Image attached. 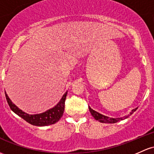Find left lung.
<instances>
[{
    "mask_svg": "<svg viewBox=\"0 0 154 154\" xmlns=\"http://www.w3.org/2000/svg\"><path fill=\"white\" fill-rule=\"evenodd\" d=\"M137 108H135V109H133L131 110V112H130V115H131L132 113H134V112L136 111V109ZM89 110L92 115V116L94 117L96 121H99L101 123H104V124H115V123H117L118 121H122V120L126 119V118H128V116H124V117L122 118H109L108 116H104V115L101 114V113L96 112V111L94 110L93 109L89 107Z\"/></svg>",
    "mask_w": 154,
    "mask_h": 154,
    "instance_id": "1",
    "label": "left lung"
}]
</instances>
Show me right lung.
<instances>
[{
	"label": "right lung",
	"mask_w": 154,
	"mask_h": 154,
	"mask_svg": "<svg viewBox=\"0 0 154 154\" xmlns=\"http://www.w3.org/2000/svg\"><path fill=\"white\" fill-rule=\"evenodd\" d=\"M5 96H6V101H7L10 108L15 114L19 116L20 117L24 119L25 121L29 123L30 124L37 126H45L55 124L63 116L64 107H65L66 98L67 96V91L63 94L62 98L60 99V102L55 107L51 108V109H49L48 110L45 111L44 112L34 115H30L23 112L22 109H19L14 103L10 100L6 93H5Z\"/></svg>",
	"instance_id": "add662e5"
}]
</instances>
